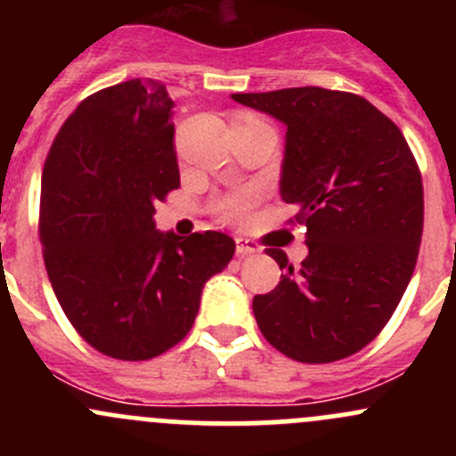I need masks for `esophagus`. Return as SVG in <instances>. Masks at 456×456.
Wrapping results in <instances>:
<instances>
[{
    "instance_id": "34e87169",
    "label": "esophagus",
    "mask_w": 456,
    "mask_h": 456,
    "mask_svg": "<svg viewBox=\"0 0 456 456\" xmlns=\"http://www.w3.org/2000/svg\"><path fill=\"white\" fill-rule=\"evenodd\" d=\"M257 251H260V247H257L254 240H247V238H236V254L240 257L257 254Z\"/></svg>"
}]
</instances>
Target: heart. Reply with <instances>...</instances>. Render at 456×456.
<instances>
[{
  "mask_svg": "<svg viewBox=\"0 0 456 456\" xmlns=\"http://www.w3.org/2000/svg\"><path fill=\"white\" fill-rule=\"evenodd\" d=\"M251 202H254V194L249 191H242V194H229L223 199L216 200L214 209L218 211V216H223L224 220H240L242 216L249 211Z\"/></svg>",
  "mask_w": 456,
  "mask_h": 456,
  "instance_id": "heart-1",
  "label": "heart"
}]
</instances>
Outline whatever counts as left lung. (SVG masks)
Listing matches in <instances>:
<instances>
[{
  "mask_svg": "<svg viewBox=\"0 0 456 456\" xmlns=\"http://www.w3.org/2000/svg\"><path fill=\"white\" fill-rule=\"evenodd\" d=\"M232 99L287 126L280 194L297 207L309 247L297 269L266 249L287 273L254 297L257 326L296 362L344 360L379 335L415 271L424 232L415 156L402 130L351 92L306 86Z\"/></svg>",
  "mask_w": 456,
  "mask_h": 456,
  "instance_id": "1",
  "label": "left lung"
}]
</instances>
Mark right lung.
Returning <instances> with one entry per match:
<instances>
[{
  "label": "right lung",
  "instance_id": "right-lung-1",
  "mask_svg": "<svg viewBox=\"0 0 456 456\" xmlns=\"http://www.w3.org/2000/svg\"><path fill=\"white\" fill-rule=\"evenodd\" d=\"M174 101L130 79L66 118L41 174L39 238L59 305L90 346L142 362L176 346L200 293L236 251L220 232H159L154 205L181 187Z\"/></svg>",
  "mask_w": 456,
  "mask_h": 456
}]
</instances>
